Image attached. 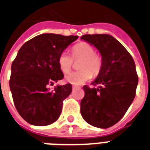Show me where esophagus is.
<instances>
[{
	"label": "esophagus",
	"instance_id": "34e87169",
	"mask_svg": "<svg viewBox=\"0 0 150 150\" xmlns=\"http://www.w3.org/2000/svg\"><path fill=\"white\" fill-rule=\"evenodd\" d=\"M77 88H79V87H78V86H72V88H73V89H76Z\"/></svg>",
	"mask_w": 150,
	"mask_h": 150
}]
</instances>
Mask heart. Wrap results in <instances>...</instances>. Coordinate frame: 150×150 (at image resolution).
I'll return each mask as SVG.
<instances>
[{"mask_svg": "<svg viewBox=\"0 0 150 150\" xmlns=\"http://www.w3.org/2000/svg\"><path fill=\"white\" fill-rule=\"evenodd\" d=\"M72 58L66 52H63L58 59V66L61 71L68 73L71 69L73 59L82 58L79 64V70L73 71L65 76V80L69 83L80 86L88 81L93 75H97L102 69V58L95 53V49L92 45L86 42H81L71 48Z\"/></svg>", "mask_w": 150, "mask_h": 150, "instance_id": "b5f03b06", "label": "heart"}]
</instances>
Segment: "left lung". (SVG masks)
Returning <instances> with one entry per match:
<instances>
[{
	"mask_svg": "<svg viewBox=\"0 0 150 150\" xmlns=\"http://www.w3.org/2000/svg\"><path fill=\"white\" fill-rule=\"evenodd\" d=\"M81 39L99 51L103 62L100 72L92 82L98 87L83 86L81 116L95 127L107 129L123 117L136 96V64L124 46L111 35H85Z\"/></svg>",
	"mask_w": 150,
	"mask_h": 150,
	"instance_id": "1",
	"label": "left lung"
}]
</instances>
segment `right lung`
Wrapping results in <instances>:
<instances>
[{
	"instance_id": "add662e5",
	"label": "right lung",
	"mask_w": 150,
	"mask_h": 150,
	"mask_svg": "<svg viewBox=\"0 0 150 150\" xmlns=\"http://www.w3.org/2000/svg\"><path fill=\"white\" fill-rule=\"evenodd\" d=\"M78 36L41 34L21 47L11 64L10 88L18 113L34 126L53 123L60 116L71 84L48 86L64 78L58 59Z\"/></svg>"
}]
</instances>
